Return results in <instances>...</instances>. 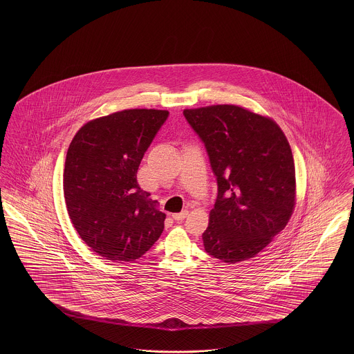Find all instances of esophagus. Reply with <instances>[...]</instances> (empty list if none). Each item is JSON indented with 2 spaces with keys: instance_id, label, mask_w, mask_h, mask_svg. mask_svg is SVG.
Listing matches in <instances>:
<instances>
[{
  "instance_id": "34e87169",
  "label": "esophagus",
  "mask_w": 354,
  "mask_h": 354,
  "mask_svg": "<svg viewBox=\"0 0 354 354\" xmlns=\"http://www.w3.org/2000/svg\"><path fill=\"white\" fill-rule=\"evenodd\" d=\"M188 216V212L187 210H183L180 213H176V214H172V218L176 221V222H180V221H184L185 218Z\"/></svg>"
}]
</instances>
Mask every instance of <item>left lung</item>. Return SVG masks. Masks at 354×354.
<instances>
[{"label":"left lung","mask_w":354,"mask_h":354,"mask_svg":"<svg viewBox=\"0 0 354 354\" xmlns=\"http://www.w3.org/2000/svg\"><path fill=\"white\" fill-rule=\"evenodd\" d=\"M183 115L204 142L218 184L203 234L206 253L227 263L256 257L295 207L288 140L274 120L236 105L185 109Z\"/></svg>","instance_id":"obj_1"}]
</instances>
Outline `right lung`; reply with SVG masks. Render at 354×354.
<instances>
[{
  "label": "right lung",
  "instance_id": "obj_1",
  "mask_svg": "<svg viewBox=\"0 0 354 354\" xmlns=\"http://www.w3.org/2000/svg\"><path fill=\"white\" fill-rule=\"evenodd\" d=\"M169 117L131 109L88 122L71 141L64 172L67 212L101 257L135 261L158 240L166 214L136 179L140 162Z\"/></svg>",
  "mask_w": 354,
  "mask_h": 354
}]
</instances>
